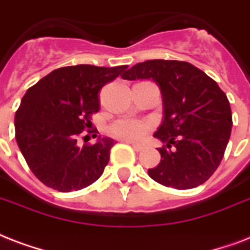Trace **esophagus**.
<instances>
[{
	"label": "esophagus",
	"mask_w": 250,
	"mask_h": 250,
	"mask_svg": "<svg viewBox=\"0 0 250 250\" xmlns=\"http://www.w3.org/2000/svg\"><path fill=\"white\" fill-rule=\"evenodd\" d=\"M130 145H131V146H133V148H134V150L137 152H141L143 150V147L139 146V145H135V143H131V142H130Z\"/></svg>",
	"instance_id": "1"
}]
</instances>
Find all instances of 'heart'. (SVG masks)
I'll return each mask as SVG.
<instances>
[{"label":"heart","instance_id":"heart-1","mask_svg":"<svg viewBox=\"0 0 250 250\" xmlns=\"http://www.w3.org/2000/svg\"><path fill=\"white\" fill-rule=\"evenodd\" d=\"M151 129V124L143 120L124 117L116 120L109 126V133L115 138L126 141V142H141L148 130Z\"/></svg>","mask_w":250,"mask_h":250}]
</instances>
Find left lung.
<instances>
[{"instance_id": "obj_1", "label": "left lung", "mask_w": 250, "mask_h": 250, "mask_svg": "<svg viewBox=\"0 0 250 250\" xmlns=\"http://www.w3.org/2000/svg\"><path fill=\"white\" fill-rule=\"evenodd\" d=\"M124 79H151L163 100V121L154 137L160 163L148 176L164 187L191 189L219 167L232 129L227 95L218 83L185 61L148 60L127 69Z\"/></svg>"}]
</instances>
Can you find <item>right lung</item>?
I'll return each mask as SVG.
<instances>
[{"label":"right lung","instance_id":"obj_1","mask_svg":"<svg viewBox=\"0 0 250 250\" xmlns=\"http://www.w3.org/2000/svg\"><path fill=\"white\" fill-rule=\"evenodd\" d=\"M126 65H75L56 69L30 87L15 113V139L28 167L44 185L59 191L81 190L103 175L115 141L77 143L100 108L99 91Z\"/></svg>","mask_w":250,"mask_h":250}]
</instances>
